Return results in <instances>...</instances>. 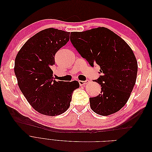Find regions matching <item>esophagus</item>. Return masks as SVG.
<instances>
[{
    "label": "esophagus",
    "instance_id": "obj_1",
    "mask_svg": "<svg viewBox=\"0 0 152 152\" xmlns=\"http://www.w3.org/2000/svg\"><path fill=\"white\" fill-rule=\"evenodd\" d=\"M89 82V80H79V83L80 84V86H84V85H86V84H87Z\"/></svg>",
    "mask_w": 152,
    "mask_h": 152
}]
</instances>
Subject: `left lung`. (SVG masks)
I'll list each match as a JSON object with an SVG mask.
<instances>
[{
	"mask_svg": "<svg viewBox=\"0 0 152 152\" xmlns=\"http://www.w3.org/2000/svg\"><path fill=\"white\" fill-rule=\"evenodd\" d=\"M72 44L91 66L97 64L102 75L94 81L101 94L90 98L95 113L107 116L120 110L130 97L137 77V63L132 50L110 30L98 27L70 34Z\"/></svg>",
	"mask_w": 152,
	"mask_h": 152,
	"instance_id": "left-lung-1",
	"label": "left lung"
}]
</instances>
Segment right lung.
<instances>
[{"mask_svg": "<svg viewBox=\"0 0 152 152\" xmlns=\"http://www.w3.org/2000/svg\"><path fill=\"white\" fill-rule=\"evenodd\" d=\"M70 40V32L49 28L26 41L16 55L15 73L20 89L30 104L39 113L59 115L70 105L78 81L53 80L51 66L58 50Z\"/></svg>", "mask_w": 152, "mask_h": 152, "instance_id": "1", "label": "right lung"}]
</instances>
